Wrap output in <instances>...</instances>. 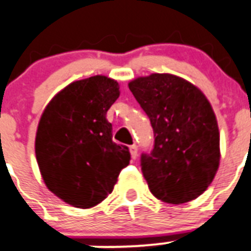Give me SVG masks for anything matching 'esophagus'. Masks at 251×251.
Returning a JSON list of instances; mask_svg holds the SVG:
<instances>
[{"instance_id": "1", "label": "esophagus", "mask_w": 251, "mask_h": 251, "mask_svg": "<svg viewBox=\"0 0 251 251\" xmlns=\"http://www.w3.org/2000/svg\"><path fill=\"white\" fill-rule=\"evenodd\" d=\"M129 151H130V155H132V159H137V156H138L137 145H132V147H129Z\"/></svg>"}]
</instances>
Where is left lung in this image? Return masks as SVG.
Here are the masks:
<instances>
[{
  "instance_id": "obj_1",
  "label": "left lung",
  "mask_w": 251,
  "mask_h": 251,
  "mask_svg": "<svg viewBox=\"0 0 251 251\" xmlns=\"http://www.w3.org/2000/svg\"><path fill=\"white\" fill-rule=\"evenodd\" d=\"M128 86L154 130V148L140 157L150 192L171 204L197 199L213 181L221 159L211 103L200 88L171 74H151Z\"/></svg>"
}]
</instances>
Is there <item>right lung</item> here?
<instances>
[{"mask_svg":"<svg viewBox=\"0 0 251 251\" xmlns=\"http://www.w3.org/2000/svg\"><path fill=\"white\" fill-rule=\"evenodd\" d=\"M119 85L97 75L75 81L52 97L40 117L35 156L47 187L77 208L101 203L128 166L129 149L112 140L106 114Z\"/></svg>","mask_w":251,"mask_h":251,"instance_id":"1","label":"right lung"}]
</instances>
